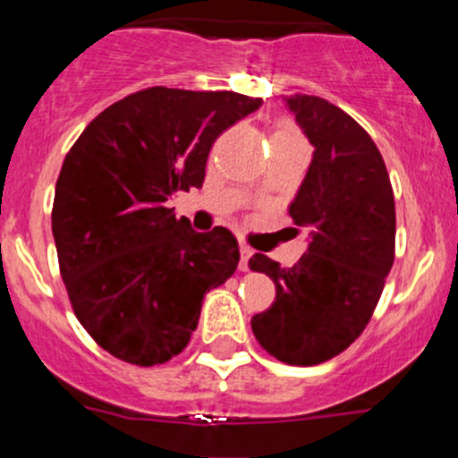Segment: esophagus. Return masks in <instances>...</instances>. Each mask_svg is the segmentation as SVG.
I'll use <instances>...</instances> for the list:
<instances>
[{
  "label": "esophagus",
  "mask_w": 458,
  "mask_h": 458,
  "mask_svg": "<svg viewBox=\"0 0 458 458\" xmlns=\"http://www.w3.org/2000/svg\"><path fill=\"white\" fill-rule=\"evenodd\" d=\"M239 252H242V259H239V270L246 272L248 270V259L252 257V250L246 246V243H242V246H239Z\"/></svg>",
  "instance_id": "1"
}]
</instances>
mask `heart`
<instances>
[{
  "label": "heart",
  "mask_w": 458,
  "mask_h": 458,
  "mask_svg": "<svg viewBox=\"0 0 458 458\" xmlns=\"http://www.w3.org/2000/svg\"><path fill=\"white\" fill-rule=\"evenodd\" d=\"M275 135H285V137H293V140H303L301 132H299L293 123H281L279 131H276Z\"/></svg>",
  "instance_id": "obj_1"
}]
</instances>
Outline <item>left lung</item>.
Segmentation results:
<instances>
[{"instance_id":"8db88e82","label":"left lung","mask_w":458,"mask_h":458,"mask_svg":"<svg viewBox=\"0 0 458 458\" xmlns=\"http://www.w3.org/2000/svg\"><path fill=\"white\" fill-rule=\"evenodd\" d=\"M315 146L290 216L310 230L293 267L257 252L250 270L275 281V303L252 317L259 345L288 366H317L350 348L370 321L394 263V192L372 137L315 95L285 99Z\"/></svg>"}]
</instances>
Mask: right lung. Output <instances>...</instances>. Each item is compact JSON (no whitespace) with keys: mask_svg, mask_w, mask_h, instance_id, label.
<instances>
[{"mask_svg":"<svg viewBox=\"0 0 458 458\" xmlns=\"http://www.w3.org/2000/svg\"><path fill=\"white\" fill-rule=\"evenodd\" d=\"M261 99L152 86L97 114L64 159L53 201L59 272L75 317L113 357L170 361L199 323L203 294L230 279V230L195 233L168 199L201 188L216 137Z\"/></svg>","mask_w":458,"mask_h":458,"instance_id":"1","label":"right lung"}]
</instances>
